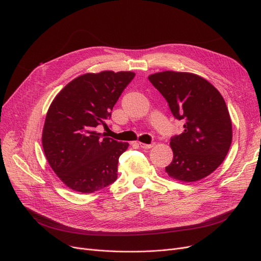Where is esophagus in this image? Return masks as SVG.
I'll return each instance as SVG.
<instances>
[{
    "mask_svg": "<svg viewBox=\"0 0 261 261\" xmlns=\"http://www.w3.org/2000/svg\"><path fill=\"white\" fill-rule=\"evenodd\" d=\"M139 145H140L142 148H152V147L154 146V143L146 144V143H143V142H139Z\"/></svg>",
    "mask_w": 261,
    "mask_h": 261,
    "instance_id": "34e87169",
    "label": "esophagus"
}]
</instances>
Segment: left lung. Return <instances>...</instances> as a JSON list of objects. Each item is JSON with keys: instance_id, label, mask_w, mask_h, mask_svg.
Instances as JSON below:
<instances>
[{"instance_id": "obj_1", "label": "left lung", "mask_w": 261, "mask_h": 261, "mask_svg": "<svg viewBox=\"0 0 261 261\" xmlns=\"http://www.w3.org/2000/svg\"><path fill=\"white\" fill-rule=\"evenodd\" d=\"M166 98L184 132L171 139V178L191 182L208 176L225 159L232 139L231 120L224 98L215 86L189 72L164 71L148 76Z\"/></svg>"}]
</instances>
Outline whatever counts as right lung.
Masks as SVG:
<instances>
[{"instance_id": "obj_1", "label": "right lung", "mask_w": 261, "mask_h": 261, "mask_svg": "<svg viewBox=\"0 0 261 261\" xmlns=\"http://www.w3.org/2000/svg\"><path fill=\"white\" fill-rule=\"evenodd\" d=\"M135 77L130 71L86 73L71 81L49 105L42 130L48 165L70 189L92 193L118 177L119 157L128 147L101 137L118 98Z\"/></svg>"}]
</instances>
